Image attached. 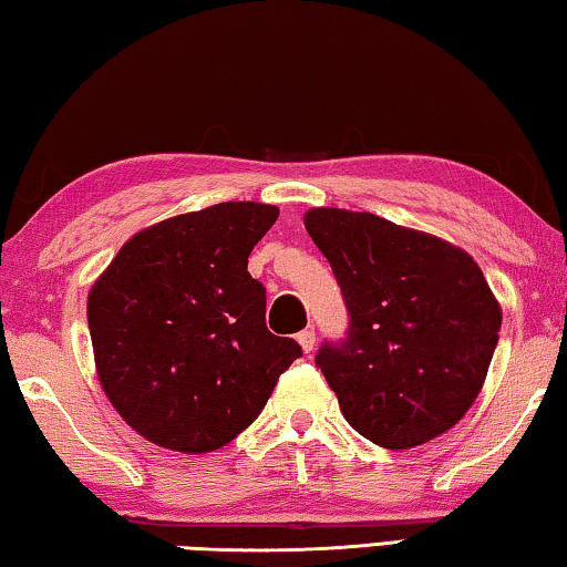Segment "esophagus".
<instances>
[{"label":"esophagus","instance_id":"obj_1","mask_svg":"<svg viewBox=\"0 0 567 567\" xmlns=\"http://www.w3.org/2000/svg\"><path fill=\"white\" fill-rule=\"evenodd\" d=\"M297 342H300L302 352L310 354L315 350V330H302L300 334H297Z\"/></svg>","mask_w":567,"mask_h":567}]
</instances>
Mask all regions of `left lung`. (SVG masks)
<instances>
[{
	"mask_svg": "<svg viewBox=\"0 0 567 567\" xmlns=\"http://www.w3.org/2000/svg\"><path fill=\"white\" fill-rule=\"evenodd\" d=\"M305 229L350 312L348 340L318 368L344 420L388 450L447 433L491 368L503 312L465 249L372 213L312 207Z\"/></svg>",
	"mask_w": 567,
	"mask_h": 567,
	"instance_id": "obj_1",
	"label": "left lung"
}]
</instances>
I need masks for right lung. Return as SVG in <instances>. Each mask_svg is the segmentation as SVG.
Returning a JSON list of instances; mask_svg holds the SVG:
<instances>
[{"label":"right lung","instance_id":"right-lung-1","mask_svg":"<svg viewBox=\"0 0 567 567\" xmlns=\"http://www.w3.org/2000/svg\"><path fill=\"white\" fill-rule=\"evenodd\" d=\"M280 209L219 203L145 227L92 285L87 322L104 395L159 447L199 455L252 420L300 344L265 324L247 257Z\"/></svg>","mask_w":567,"mask_h":567}]
</instances>
